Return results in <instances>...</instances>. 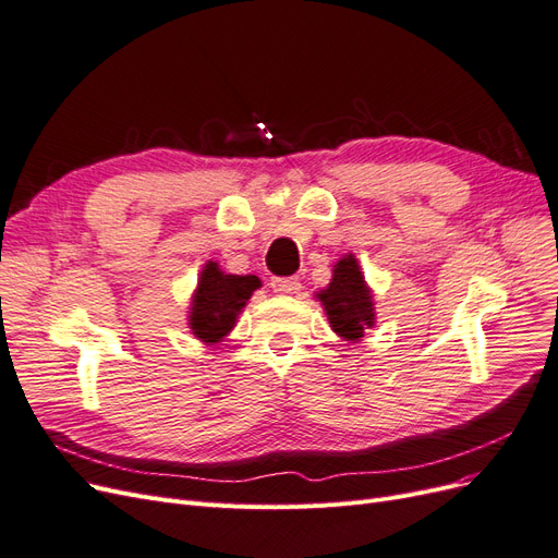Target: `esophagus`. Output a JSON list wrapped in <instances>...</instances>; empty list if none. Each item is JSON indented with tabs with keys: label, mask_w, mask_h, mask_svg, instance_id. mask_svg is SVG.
Segmentation results:
<instances>
[{
	"label": "esophagus",
	"mask_w": 558,
	"mask_h": 558,
	"mask_svg": "<svg viewBox=\"0 0 558 558\" xmlns=\"http://www.w3.org/2000/svg\"><path fill=\"white\" fill-rule=\"evenodd\" d=\"M269 286H272L275 293H283V295H293L302 289L298 277H275L272 281H269Z\"/></svg>",
	"instance_id": "34e87169"
}]
</instances>
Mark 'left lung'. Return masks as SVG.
Here are the masks:
<instances>
[{"instance_id":"8db88e82","label":"left lung","mask_w":558,"mask_h":558,"mask_svg":"<svg viewBox=\"0 0 558 558\" xmlns=\"http://www.w3.org/2000/svg\"><path fill=\"white\" fill-rule=\"evenodd\" d=\"M316 298L324 305L330 328L344 342H359L367 328L375 326L373 291L365 283L361 265L353 253H347L332 267V279Z\"/></svg>"}]
</instances>
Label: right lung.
<instances>
[{
	"label": "right lung",
	"instance_id": "add662e5",
	"mask_svg": "<svg viewBox=\"0 0 558 558\" xmlns=\"http://www.w3.org/2000/svg\"><path fill=\"white\" fill-rule=\"evenodd\" d=\"M260 289V279L246 275H226L218 263L207 260L202 267L197 289L193 293L189 328L205 344L223 342V337L238 324L253 291Z\"/></svg>",
	"mask_w": 558,
	"mask_h": 558
}]
</instances>
